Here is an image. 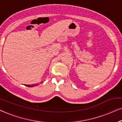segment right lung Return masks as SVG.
<instances>
[{
	"label": "right lung",
	"mask_w": 122,
	"mask_h": 122,
	"mask_svg": "<svg viewBox=\"0 0 122 122\" xmlns=\"http://www.w3.org/2000/svg\"><path fill=\"white\" fill-rule=\"evenodd\" d=\"M41 83H42V82H41ZM37 84H35V85H25V86L29 87H34V86H37Z\"/></svg>",
	"instance_id": "1"
}]
</instances>
